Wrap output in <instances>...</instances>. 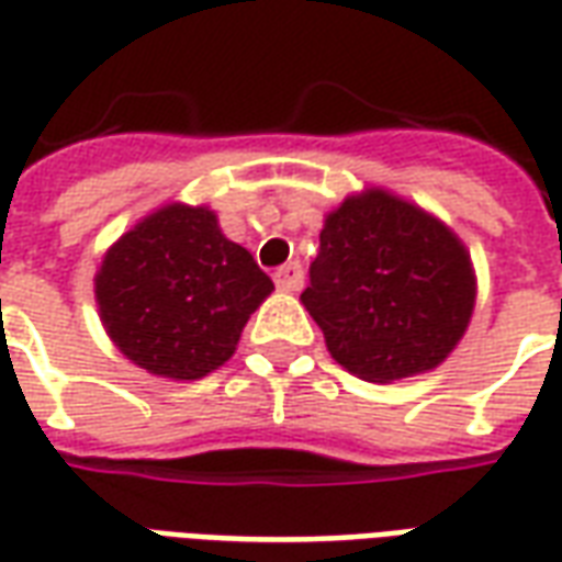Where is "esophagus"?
Segmentation results:
<instances>
[{"label": "esophagus", "mask_w": 562, "mask_h": 562, "mask_svg": "<svg viewBox=\"0 0 562 562\" xmlns=\"http://www.w3.org/2000/svg\"><path fill=\"white\" fill-rule=\"evenodd\" d=\"M273 280H277V289L280 292H297L301 285H304V270H301V265H285V268H280L277 273H273Z\"/></svg>", "instance_id": "34e87169"}]
</instances>
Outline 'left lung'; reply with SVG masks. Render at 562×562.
Returning a JSON list of instances; mask_svg holds the SVG:
<instances>
[{
  "label": "left lung",
  "instance_id": "1",
  "mask_svg": "<svg viewBox=\"0 0 562 562\" xmlns=\"http://www.w3.org/2000/svg\"><path fill=\"white\" fill-rule=\"evenodd\" d=\"M301 301L330 358L367 382L418 376L470 325L475 273L448 225L385 189L330 210Z\"/></svg>",
  "mask_w": 562,
  "mask_h": 562
}]
</instances>
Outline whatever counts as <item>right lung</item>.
Masks as SVG:
<instances>
[{
  "instance_id": "add662e5",
  "label": "right lung",
  "mask_w": 562,
  "mask_h": 562,
  "mask_svg": "<svg viewBox=\"0 0 562 562\" xmlns=\"http://www.w3.org/2000/svg\"><path fill=\"white\" fill-rule=\"evenodd\" d=\"M273 282L216 213L165 204L116 240L95 273L99 316L120 352L165 379H201L237 349Z\"/></svg>"
}]
</instances>
